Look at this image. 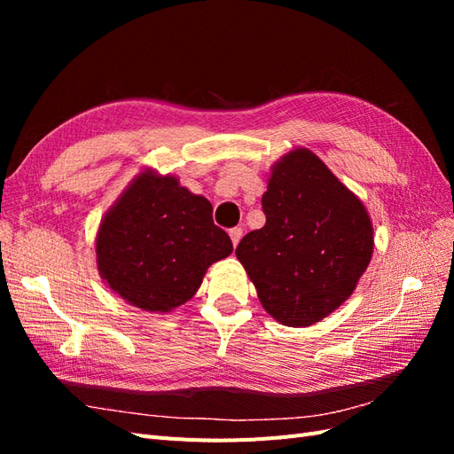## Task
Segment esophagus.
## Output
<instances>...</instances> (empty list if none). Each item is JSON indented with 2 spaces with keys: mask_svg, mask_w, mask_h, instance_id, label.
Here are the masks:
<instances>
[{
  "mask_svg": "<svg viewBox=\"0 0 454 454\" xmlns=\"http://www.w3.org/2000/svg\"><path fill=\"white\" fill-rule=\"evenodd\" d=\"M229 237H231V240H232V246H237V244L240 242V239H242V227H232V229H229Z\"/></svg>",
  "mask_w": 454,
  "mask_h": 454,
  "instance_id": "esophagus-1",
  "label": "esophagus"
}]
</instances>
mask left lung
<instances>
[{
    "label": "left lung",
    "mask_w": 454,
    "mask_h": 454,
    "mask_svg": "<svg viewBox=\"0 0 454 454\" xmlns=\"http://www.w3.org/2000/svg\"><path fill=\"white\" fill-rule=\"evenodd\" d=\"M261 206L265 225L237 257L263 309L284 325L320 322L350 297L373 254V227L352 195L309 149L272 168Z\"/></svg>",
    "instance_id": "8db88e82"
}]
</instances>
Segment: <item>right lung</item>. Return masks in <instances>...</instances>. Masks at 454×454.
I'll list each match as a JSON object with an SVG mask.
<instances>
[{
    "instance_id": "add662e5",
    "label": "right lung",
    "mask_w": 454,
    "mask_h": 454,
    "mask_svg": "<svg viewBox=\"0 0 454 454\" xmlns=\"http://www.w3.org/2000/svg\"><path fill=\"white\" fill-rule=\"evenodd\" d=\"M232 242L212 219V204L174 176L144 172L107 212L96 237L102 278L130 305L168 312L197 294Z\"/></svg>"
}]
</instances>
